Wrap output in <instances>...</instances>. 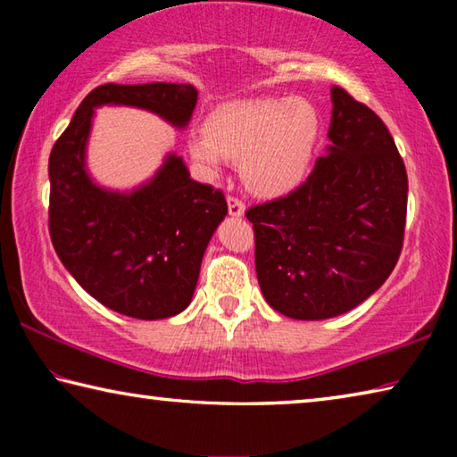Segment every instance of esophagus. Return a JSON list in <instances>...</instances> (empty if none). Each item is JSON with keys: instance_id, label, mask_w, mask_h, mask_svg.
I'll return each instance as SVG.
<instances>
[{"instance_id": "34e87169", "label": "esophagus", "mask_w": 457, "mask_h": 457, "mask_svg": "<svg viewBox=\"0 0 457 457\" xmlns=\"http://www.w3.org/2000/svg\"><path fill=\"white\" fill-rule=\"evenodd\" d=\"M228 212L231 218H244L245 213L244 201H239L237 197H228Z\"/></svg>"}]
</instances>
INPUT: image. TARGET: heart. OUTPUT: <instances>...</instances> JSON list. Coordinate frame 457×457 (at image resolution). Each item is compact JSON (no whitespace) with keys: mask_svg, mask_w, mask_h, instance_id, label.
I'll return each mask as SVG.
<instances>
[{"mask_svg":"<svg viewBox=\"0 0 457 457\" xmlns=\"http://www.w3.org/2000/svg\"><path fill=\"white\" fill-rule=\"evenodd\" d=\"M320 137L322 117L312 103L268 96L218 106L187 149L204 175L218 177L226 159L242 161L247 187L260 197H282L308 179Z\"/></svg>","mask_w":457,"mask_h":457,"instance_id":"b5f03b06","label":"heart"}]
</instances>
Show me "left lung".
Wrapping results in <instances>:
<instances>
[{
	"label": "left lung",
	"mask_w": 457,
	"mask_h": 457,
	"mask_svg": "<svg viewBox=\"0 0 457 457\" xmlns=\"http://www.w3.org/2000/svg\"><path fill=\"white\" fill-rule=\"evenodd\" d=\"M327 153L304 185L247 210L266 303L296 320L345 314L375 294L403 245L407 173L385 122L332 87Z\"/></svg>",
	"instance_id": "1"
}]
</instances>
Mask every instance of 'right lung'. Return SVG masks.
<instances>
[{"mask_svg": "<svg viewBox=\"0 0 457 457\" xmlns=\"http://www.w3.org/2000/svg\"><path fill=\"white\" fill-rule=\"evenodd\" d=\"M195 104L191 84H103L76 108L50 153L54 250L92 298L130 319L161 320L189 306L228 204L221 191L193 181L177 153H167L151 179L135 189L98 185L87 167L95 111L135 106L183 130Z\"/></svg>", "mask_w": 457, "mask_h": 457, "instance_id": "add662e5", "label": "right lung"}]
</instances>
